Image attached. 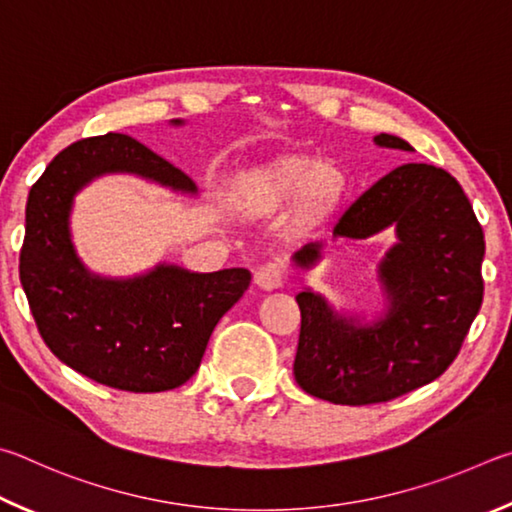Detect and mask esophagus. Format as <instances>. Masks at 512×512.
I'll return each instance as SVG.
<instances>
[{
  "label": "esophagus",
  "mask_w": 512,
  "mask_h": 512,
  "mask_svg": "<svg viewBox=\"0 0 512 512\" xmlns=\"http://www.w3.org/2000/svg\"><path fill=\"white\" fill-rule=\"evenodd\" d=\"M285 276H288L285 263L279 261V258H274V261H267L258 267L254 274V283L263 290H276L285 283Z\"/></svg>",
  "instance_id": "esophagus-1"
}]
</instances>
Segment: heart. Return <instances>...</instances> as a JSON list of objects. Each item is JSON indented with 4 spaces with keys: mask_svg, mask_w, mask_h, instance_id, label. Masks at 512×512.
I'll use <instances>...</instances> for the list:
<instances>
[{
    "mask_svg": "<svg viewBox=\"0 0 512 512\" xmlns=\"http://www.w3.org/2000/svg\"><path fill=\"white\" fill-rule=\"evenodd\" d=\"M306 191L312 209H324L337 191L330 170L319 168L312 159H285L272 166L245 195V206L254 213L272 211L283 202Z\"/></svg>",
    "mask_w": 512,
    "mask_h": 512,
    "instance_id": "b5f03b06",
    "label": "heart"
}]
</instances>
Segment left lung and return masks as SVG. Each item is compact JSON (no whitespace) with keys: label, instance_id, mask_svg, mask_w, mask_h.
Returning <instances> with one entry per match:
<instances>
[{"label":"left lung","instance_id":"8db88e82","mask_svg":"<svg viewBox=\"0 0 512 512\" xmlns=\"http://www.w3.org/2000/svg\"><path fill=\"white\" fill-rule=\"evenodd\" d=\"M382 148L411 152L405 139L378 134ZM396 229L378 265L387 312L371 324L337 315L312 290L297 294L301 333L294 380L335 405H375L436 380L459 355L483 301V229L461 184L443 168L402 164L364 191L335 222L333 238L364 240ZM321 242L294 251L312 267Z\"/></svg>","mask_w":512,"mask_h":512}]
</instances>
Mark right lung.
Instances as JSON below:
<instances>
[{
	"label": "right lung",
	"mask_w": 512,
	"mask_h": 512,
	"mask_svg": "<svg viewBox=\"0 0 512 512\" xmlns=\"http://www.w3.org/2000/svg\"><path fill=\"white\" fill-rule=\"evenodd\" d=\"M105 173L195 193L191 177L128 134L71 143L31 186L22 288L44 344L69 369L121 391L175 389L200 369L215 324L245 294L251 274L242 267L197 274L177 265L134 279L89 274L71 245L69 213L80 188Z\"/></svg>",
	"instance_id": "obj_1"
}]
</instances>
